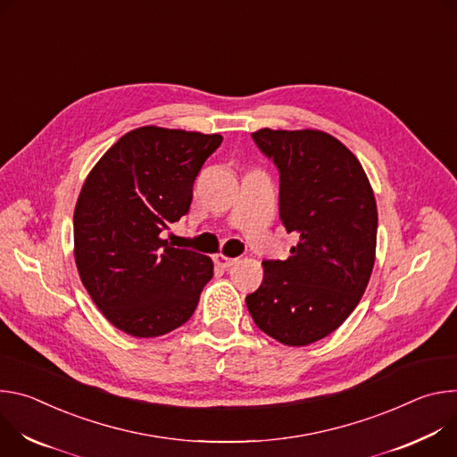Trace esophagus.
<instances>
[{"label":"esophagus","instance_id":"esophagus-1","mask_svg":"<svg viewBox=\"0 0 457 457\" xmlns=\"http://www.w3.org/2000/svg\"><path fill=\"white\" fill-rule=\"evenodd\" d=\"M214 262H216V265H220V267H223V269H228V267H232L237 260H236V258H228V256H225V254H216V256H214Z\"/></svg>","mask_w":457,"mask_h":457}]
</instances>
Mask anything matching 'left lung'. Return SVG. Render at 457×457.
<instances>
[{
  "instance_id": "left-lung-1",
  "label": "left lung",
  "mask_w": 457,
  "mask_h": 457,
  "mask_svg": "<svg viewBox=\"0 0 457 457\" xmlns=\"http://www.w3.org/2000/svg\"><path fill=\"white\" fill-rule=\"evenodd\" d=\"M252 139L279 172V218L299 241L288 260L263 262V283L245 301L265 334L305 346L334 332L369 285L374 192L358 158L327 132L262 129Z\"/></svg>"
}]
</instances>
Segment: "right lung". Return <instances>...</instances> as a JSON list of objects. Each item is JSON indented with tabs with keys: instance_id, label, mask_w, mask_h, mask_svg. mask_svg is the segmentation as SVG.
Segmentation results:
<instances>
[{
	"instance_id": "1",
	"label": "right lung",
	"mask_w": 457,
	"mask_h": 457,
	"mask_svg": "<svg viewBox=\"0 0 457 457\" xmlns=\"http://www.w3.org/2000/svg\"><path fill=\"white\" fill-rule=\"evenodd\" d=\"M223 137L130 130L90 170L74 211V256L96 307L134 337L163 336L194 314L212 260L162 239L190 209L194 181Z\"/></svg>"
}]
</instances>
